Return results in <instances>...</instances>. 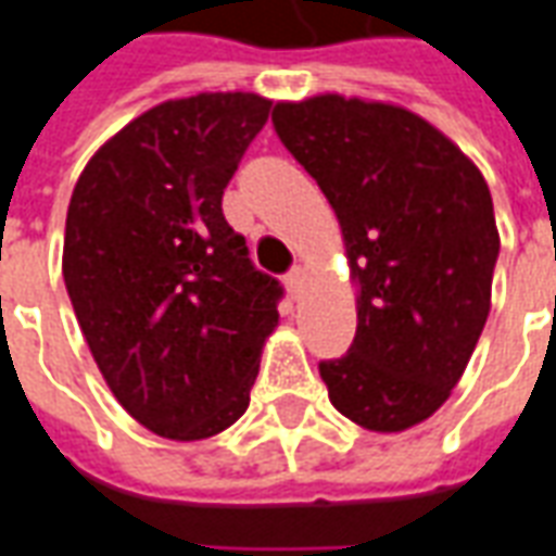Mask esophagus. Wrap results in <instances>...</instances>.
Listing matches in <instances>:
<instances>
[{"instance_id":"obj_1","label":"esophagus","mask_w":556,"mask_h":556,"mask_svg":"<svg viewBox=\"0 0 556 556\" xmlns=\"http://www.w3.org/2000/svg\"><path fill=\"white\" fill-rule=\"evenodd\" d=\"M304 282H306V270L304 267H291L289 277H286V286L294 298H301V291H304Z\"/></svg>"}]
</instances>
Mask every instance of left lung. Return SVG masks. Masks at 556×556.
Wrapping results in <instances>:
<instances>
[{
  "label": "left lung",
  "mask_w": 556,
  "mask_h": 556,
  "mask_svg": "<svg viewBox=\"0 0 556 556\" xmlns=\"http://www.w3.org/2000/svg\"><path fill=\"white\" fill-rule=\"evenodd\" d=\"M274 126L337 213L358 289L355 343L318 364L333 409L372 433L421 425L452 397L491 313V189L400 104L321 92L277 102Z\"/></svg>",
  "instance_id": "obj_1"
}]
</instances>
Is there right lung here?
<instances>
[{"label":"right lung","instance_id":"obj_1","mask_svg":"<svg viewBox=\"0 0 556 556\" xmlns=\"http://www.w3.org/2000/svg\"><path fill=\"white\" fill-rule=\"evenodd\" d=\"M270 99H168L92 153L65 216L62 277L119 406L165 440H207L250 406L282 289L255 270L223 192Z\"/></svg>","mask_w":556,"mask_h":556}]
</instances>
